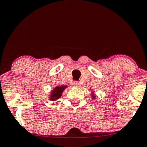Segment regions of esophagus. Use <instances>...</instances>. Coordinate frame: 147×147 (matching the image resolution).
Here are the masks:
<instances>
[{"label": "esophagus", "mask_w": 147, "mask_h": 147, "mask_svg": "<svg viewBox=\"0 0 147 147\" xmlns=\"http://www.w3.org/2000/svg\"><path fill=\"white\" fill-rule=\"evenodd\" d=\"M73 86H75V87H79V86H80V84H79V81H75V82L73 83Z\"/></svg>", "instance_id": "1"}]
</instances>
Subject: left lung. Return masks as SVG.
I'll return each instance as SVG.
<instances>
[{
  "mask_svg": "<svg viewBox=\"0 0 147 147\" xmlns=\"http://www.w3.org/2000/svg\"><path fill=\"white\" fill-rule=\"evenodd\" d=\"M93 97H94V96H93Z\"/></svg>",
  "mask_w": 147,
  "mask_h": 147,
  "instance_id": "obj_1",
  "label": "left lung"
}]
</instances>
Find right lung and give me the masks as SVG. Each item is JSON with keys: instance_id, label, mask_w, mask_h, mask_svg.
<instances>
[{"instance_id": "1", "label": "right lung", "mask_w": 147, "mask_h": 147, "mask_svg": "<svg viewBox=\"0 0 147 147\" xmlns=\"http://www.w3.org/2000/svg\"><path fill=\"white\" fill-rule=\"evenodd\" d=\"M66 87L64 86H59V87H57L53 90V91L52 92L51 96V100H55V99H58L61 96V93L64 88Z\"/></svg>"}]
</instances>
